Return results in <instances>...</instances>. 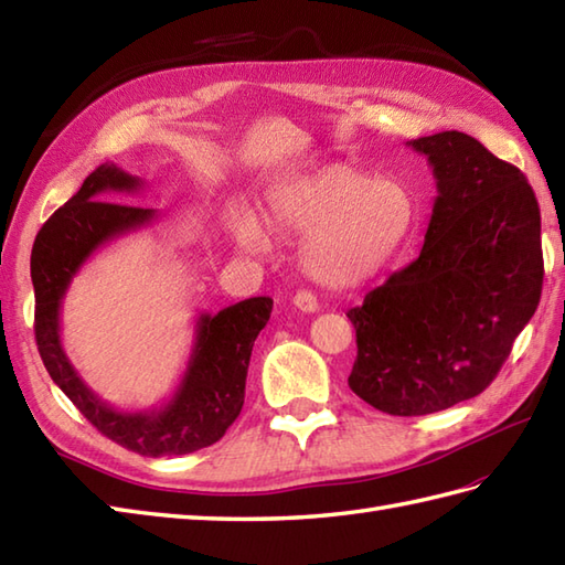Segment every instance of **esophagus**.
I'll return each instance as SVG.
<instances>
[{
	"instance_id": "1",
	"label": "esophagus",
	"mask_w": 565,
	"mask_h": 565,
	"mask_svg": "<svg viewBox=\"0 0 565 565\" xmlns=\"http://www.w3.org/2000/svg\"><path fill=\"white\" fill-rule=\"evenodd\" d=\"M294 306L298 308V310H303V313H316L318 310V298L310 294V291H296V296H294Z\"/></svg>"
}]
</instances>
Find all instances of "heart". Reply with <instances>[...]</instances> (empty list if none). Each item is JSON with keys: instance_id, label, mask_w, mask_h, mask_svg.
Returning <instances> with one entry per match:
<instances>
[{"instance_id": "1", "label": "heart", "mask_w": 565, "mask_h": 565, "mask_svg": "<svg viewBox=\"0 0 565 565\" xmlns=\"http://www.w3.org/2000/svg\"><path fill=\"white\" fill-rule=\"evenodd\" d=\"M269 223L303 237L298 262L310 279L330 289H352L379 276L411 237L417 203L393 177L332 164L276 186L267 201ZM231 233L245 252H264L259 223L245 211L231 215Z\"/></svg>"}]
</instances>
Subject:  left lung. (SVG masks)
<instances>
[{
  "mask_svg": "<svg viewBox=\"0 0 565 565\" xmlns=\"http://www.w3.org/2000/svg\"><path fill=\"white\" fill-rule=\"evenodd\" d=\"M437 199L419 257L347 318L350 388L376 411L429 415L483 393L542 298V213L526 177L459 130L407 142Z\"/></svg>",
  "mask_w": 565,
  "mask_h": 565,
  "instance_id": "obj_1",
  "label": "left lung"
}]
</instances>
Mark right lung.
<instances>
[{
	"label": "right lung",
	"instance_id": "1",
	"mask_svg": "<svg viewBox=\"0 0 565 565\" xmlns=\"http://www.w3.org/2000/svg\"><path fill=\"white\" fill-rule=\"evenodd\" d=\"M142 182L116 164L94 170L63 209L35 235L31 281L35 294V342L47 374L104 437L140 456H182L218 441L245 403L252 344L267 326L274 301L255 296L196 320V340L174 395L162 407L126 413L104 403L60 342V308L70 281L94 252L158 218L154 209L104 201L111 191H138Z\"/></svg>",
	"mask_w": 565,
	"mask_h": 565
}]
</instances>
